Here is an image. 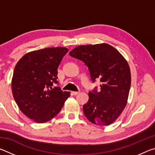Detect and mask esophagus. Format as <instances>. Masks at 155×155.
Instances as JSON below:
<instances>
[{
    "mask_svg": "<svg viewBox=\"0 0 155 155\" xmlns=\"http://www.w3.org/2000/svg\"><path fill=\"white\" fill-rule=\"evenodd\" d=\"M72 95L77 96L78 94H79V91H72Z\"/></svg>",
    "mask_w": 155,
    "mask_h": 155,
    "instance_id": "34e87169",
    "label": "esophagus"
}]
</instances>
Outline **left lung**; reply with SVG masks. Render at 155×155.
<instances>
[{"label": "left lung", "mask_w": 155, "mask_h": 155, "mask_svg": "<svg viewBox=\"0 0 155 155\" xmlns=\"http://www.w3.org/2000/svg\"><path fill=\"white\" fill-rule=\"evenodd\" d=\"M89 68L94 82L99 78L101 90L89 92V101L83 109L89 121L104 127L114 122L127 105L131 75L122 54L108 44L81 45L69 52Z\"/></svg>", "instance_id": "8db88e82"}]
</instances>
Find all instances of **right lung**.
I'll return each mask as SVG.
<instances>
[{
  "label": "right lung",
  "instance_id": "right-lung-1",
  "mask_svg": "<svg viewBox=\"0 0 155 155\" xmlns=\"http://www.w3.org/2000/svg\"><path fill=\"white\" fill-rule=\"evenodd\" d=\"M68 52L64 47L38 50L18 61L12 80L13 96L20 111L37 123H44L59 114L70 91L52 87L57 83V68Z\"/></svg>",
  "mask_w": 155,
  "mask_h": 155
}]
</instances>
